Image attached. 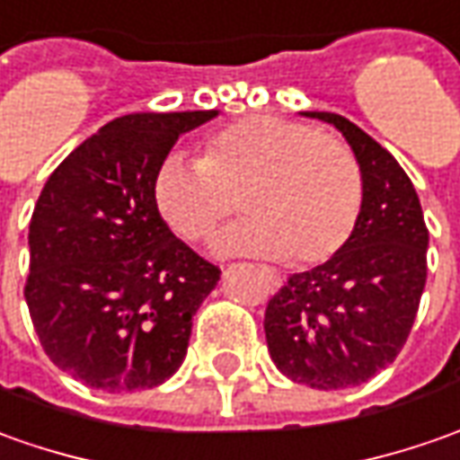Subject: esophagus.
<instances>
[{"label":"esophagus","mask_w":460,"mask_h":460,"mask_svg":"<svg viewBox=\"0 0 460 460\" xmlns=\"http://www.w3.org/2000/svg\"><path fill=\"white\" fill-rule=\"evenodd\" d=\"M270 279H273V283H276V286H280V279H279V276H270Z\"/></svg>","instance_id":"1"}]
</instances>
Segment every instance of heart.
<instances>
[{"mask_svg":"<svg viewBox=\"0 0 460 460\" xmlns=\"http://www.w3.org/2000/svg\"><path fill=\"white\" fill-rule=\"evenodd\" d=\"M362 172L339 138L280 116H248L209 131L197 162L166 156L151 177L156 215L199 243L237 208L245 217L215 240L217 252L270 255L296 268L334 258L362 212Z\"/></svg>","mask_w":460,"mask_h":460,"instance_id":"1","label":"heart"}]
</instances>
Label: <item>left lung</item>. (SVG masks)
<instances>
[{"mask_svg": "<svg viewBox=\"0 0 460 460\" xmlns=\"http://www.w3.org/2000/svg\"><path fill=\"white\" fill-rule=\"evenodd\" d=\"M334 123L362 172V212L349 243L322 266L294 273L266 306L270 359L288 380L344 390L395 362L428 279V227L397 159L337 113Z\"/></svg>", "mask_w": 460, "mask_h": 460, "instance_id": "1", "label": "left lung"}]
</instances>
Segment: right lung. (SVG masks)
I'll list each match as a JSON object with an SVG mask.
<instances>
[{
	"label": "right lung",
	"instance_id": "1",
	"mask_svg": "<svg viewBox=\"0 0 460 460\" xmlns=\"http://www.w3.org/2000/svg\"><path fill=\"white\" fill-rule=\"evenodd\" d=\"M217 111L128 113L52 172L30 220L24 298L45 354L103 393H137L184 362L220 268L156 215L151 177Z\"/></svg>",
	"mask_w": 460,
	"mask_h": 460
}]
</instances>
